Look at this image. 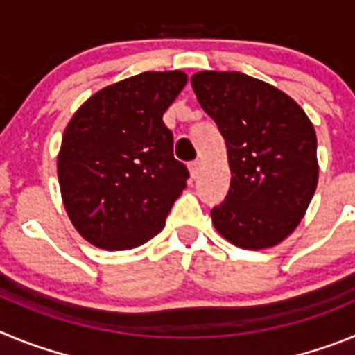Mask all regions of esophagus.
Wrapping results in <instances>:
<instances>
[{"mask_svg":"<svg viewBox=\"0 0 355 355\" xmlns=\"http://www.w3.org/2000/svg\"><path fill=\"white\" fill-rule=\"evenodd\" d=\"M188 168H190V174H192V178H197V174H199V171H200V159H193V162H190Z\"/></svg>","mask_w":355,"mask_h":355,"instance_id":"obj_1","label":"esophagus"}]
</instances>
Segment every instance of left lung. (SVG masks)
I'll return each instance as SVG.
<instances>
[{"mask_svg": "<svg viewBox=\"0 0 355 355\" xmlns=\"http://www.w3.org/2000/svg\"><path fill=\"white\" fill-rule=\"evenodd\" d=\"M192 87L224 137L231 168L213 225L241 249L279 245L300 224L318 184L311 121L288 94L243 72H197Z\"/></svg>", "mask_w": 355, "mask_h": 355, "instance_id": "1", "label": "left lung"}]
</instances>
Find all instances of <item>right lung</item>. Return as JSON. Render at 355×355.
Segmentation results:
<instances>
[{"label":"right lung","mask_w":355,"mask_h":355,"mask_svg":"<svg viewBox=\"0 0 355 355\" xmlns=\"http://www.w3.org/2000/svg\"><path fill=\"white\" fill-rule=\"evenodd\" d=\"M187 81L181 71L142 72L90 96L69 121L56 162L62 200L92 245L130 250L165 227L188 171L163 114Z\"/></svg>","instance_id":"add662e5"}]
</instances>
